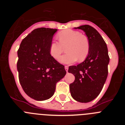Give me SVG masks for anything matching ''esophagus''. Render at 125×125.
<instances>
[{"mask_svg": "<svg viewBox=\"0 0 125 125\" xmlns=\"http://www.w3.org/2000/svg\"><path fill=\"white\" fill-rule=\"evenodd\" d=\"M65 69H66V72H68V69H69V68H68V66H65Z\"/></svg>", "mask_w": 125, "mask_h": 125, "instance_id": "1", "label": "esophagus"}]
</instances>
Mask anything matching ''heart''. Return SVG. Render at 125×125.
<instances>
[{"mask_svg":"<svg viewBox=\"0 0 125 125\" xmlns=\"http://www.w3.org/2000/svg\"><path fill=\"white\" fill-rule=\"evenodd\" d=\"M58 41H52L49 46V54L55 59L59 58L66 47V53L59 59L64 64L74 62L77 59L82 62L86 59L89 52V42L86 36L72 29L64 30L57 35Z\"/></svg>","mask_w":125,"mask_h":125,"instance_id":"heart-1","label":"heart"}]
</instances>
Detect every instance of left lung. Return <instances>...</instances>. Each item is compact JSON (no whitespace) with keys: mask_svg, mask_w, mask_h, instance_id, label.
<instances>
[{"mask_svg":"<svg viewBox=\"0 0 125 125\" xmlns=\"http://www.w3.org/2000/svg\"><path fill=\"white\" fill-rule=\"evenodd\" d=\"M76 29L86 33L90 49L84 61L69 67L68 72L75 76L74 82L69 84V89L75 100L88 103L95 99L103 88L108 76L110 57L106 44L95 29L89 25Z\"/></svg>","mask_w":125,"mask_h":125,"instance_id":"obj_1","label":"left lung"}]
</instances>
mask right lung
<instances>
[{"label": "right lung", "mask_w": 125, "mask_h": 125, "mask_svg": "<svg viewBox=\"0 0 125 125\" xmlns=\"http://www.w3.org/2000/svg\"><path fill=\"white\" fill-rule=\"evenodd\" d=\"M57 29L37 28L22 41L17 51L19 79L24 92L37 101L50 98L56 85L66 73L64 66L49 54Z\"/></svg>", "instance_id": "1"}]
</instances>
